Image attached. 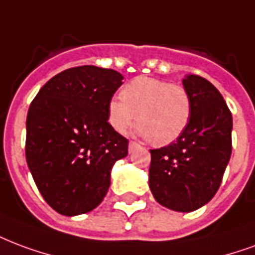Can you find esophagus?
<instances>
[{
	"instance_id": "esophagus-1",
	"label": "esophagus",
	"mask_w": 255,
	"mask_h": 255,
	"mask_svg": "<svg viewBox=\"0 0 255 255\" xmlns=\"http://www.w3.org/2000/svg\"><path fill=\"white\" fill-rule=\"evenodd\" d=\"M137 146V143L136 142H129L128 143V148H129V151H132L133 148Z\"/></svg>"
}]
</instances>
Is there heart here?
Here are the masks:
<instances>
[{
  "instance_id": "1",
  "label": "heart",
  "mask_w": 255,
  "mask_h": 255,
  "mask_svg": "<svg viewBox=\"0 0 255 255\" xmlns=\"http://www.w3.org/2000/svg\"><path fill=\"white\" fill-rule=\"evenodd\" d=\"M192 116L189 92L180 84L151 77H137L122 90V99L108 103V122L116 132L140 123L136 133L156 144H169L181 136Z\"/></svg>"
}]
</instances>
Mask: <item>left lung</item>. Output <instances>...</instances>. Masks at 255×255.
I'll return each instance as SVG.
<instances>
[{"label":"left lung","mask_w":255,"mask_h":255,"mask_svg":"<svg viewBox=\"0 0 255 255\" xmlns=\"http://www.w3.org/2000/svg\"><path fill=\"white\" fill-rule=\"evenodd\" d=\"M182 85L192 99V116L181 136L150 150L148 185L154 199L177 212H192L212 199L231 156L233 116L209 81L189 74Z\"/></svg>","instance_id":"1"}]
</instances>
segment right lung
<instances>
[{
  "label": "right lung",
  "instance_id": "obj_1",
  "mask_svg": "<svg viewBox=\"0 0 255 255\" xmlns=\"http://www.w3.org/2000/svg\"><path fill=\"white\" fill-rule=\"evenodd\" d=\"M120 73L97 66L71 67L52 77L27 115V163L47 204L65 216L99 207L115 162L128 140L108 123V103Z\"/></svg>",
  "mask_w": 255,
  "mask_h": 255
}]
</instances>
